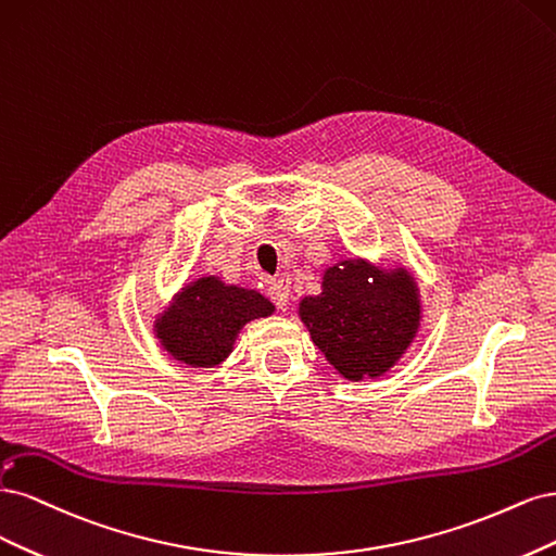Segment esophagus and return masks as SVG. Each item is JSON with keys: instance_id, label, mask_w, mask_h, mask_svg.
<instances>
[{"instance_id": "34e87169", "label": "esophagus", "mask_w": 556, "mask_h": 556, "mask_svg": "<svg viewBox=\"0 0 556 556\" xmlns=\"http://www.w3.org/2000/svg\"><path fill=\"white\" fill-rule=\"evenodd\" d=\"M267 295H270V300L275 302L277 309H286L289 307V298H291V286L286 279H273L270 283H267Z\"/></svg>"}]
</instances>
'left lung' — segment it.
Here are the masks:
<instances>
[{"label":"left lung","instance_id":"left-lung-1","mask_svg":"<svg viewBox=\"0 0 556 556\" xmlns=\"http://www.w3.org/2000/svg\"><path fill=\"white\" fill-rule=\"evenodd\" d=\"M300 316L330 365L361 381L400 361L416 337L420 304L406 273L386 275L344 261L326 270L324 293L302 300Z\"/></svg>","mask_w":556,"mask_h":556}]
</instances>
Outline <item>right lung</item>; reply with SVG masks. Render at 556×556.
<instances>
[{
    "label": "right lung",
    "instance_id": "right-lung-1",
    "mask_svg": "<svg viewBox=\"0 0 556 556\" xmlns=\"http://www.w3.org/2000/svg\"><path fill=\"white\" fill-rule=\"evenodd\" d=\"M273 312V302L261 293L203 277L189 283L173 307L159 318L156 334L177 361L212 367L230 353L244 324Z\"/></svg>",
    "mask_w": 556,
    "mask_h": 556
}]
</instances>
